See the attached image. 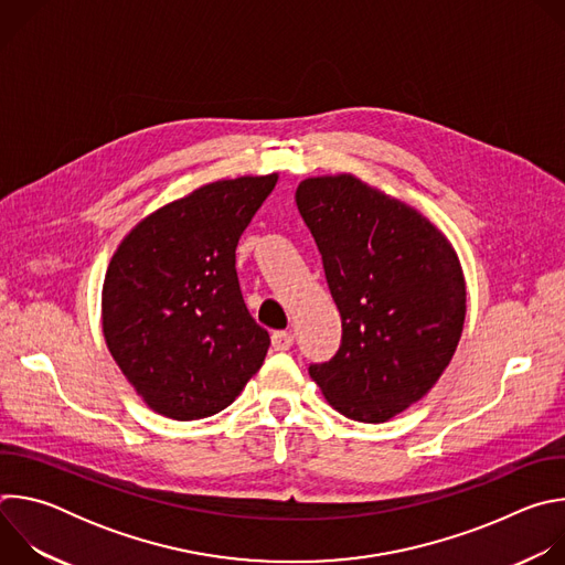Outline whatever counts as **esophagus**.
I'll list each match as a JSON object with an SVG mask.
<instances>
[{
  "instance_id": "obj_1",
  "label": "esophagus",
  "mask_w": 565,
  "mask_h": 565,
  "mask_svg": "<svg viewBox=\"0 0 565 565\" xmlns=\"http://www.w3.org/2000/svg\"><path fill=\"white\" fill-rule=\"evenodd\" d=\"M292 335L288 333V331H277V333H273V349L275 351H279V353H284V351H288L290 347H292Z\"/></svg>"
}]
</instances>
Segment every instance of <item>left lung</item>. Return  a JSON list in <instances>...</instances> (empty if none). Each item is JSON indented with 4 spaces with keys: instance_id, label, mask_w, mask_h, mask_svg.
<instances>
[{
    "instance_id": "1",
    "label": "left lung",
    "mask_w": 565,
    "mask_h": 565,
    "mask_svg": "<svg viewBox=\"0 0 565 565\" xmlns=\"http://www.w3.org/2000/svg\"><path fill=\"white\" fill-rule=\"evenodd\" d=\"M295 201L342 315L340 351L308 373L342 416L386 423L456 353L467 310L458 255L425 214L353 174L306 179Z\"/></svg>"
}]
</instances>
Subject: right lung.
<instances>
[{"label": "right lung", "mask_w": 565, "mask_h": 565, "mask_svg": "<svg viewBox=\"0 0 565 565\" xmlns=\"http://www.w3.org/2000/svg\"><path fill=\"white\" fill-rule=\"evenodd\" d=\"M277 179L207 183L145 216L116 248L103 284V333L156 414L214 416L262 369L270 335L246 308L234 262Z\"/></svg>", "instance_id": "add662e5"}]
</instances>
